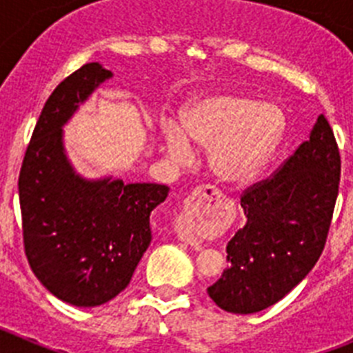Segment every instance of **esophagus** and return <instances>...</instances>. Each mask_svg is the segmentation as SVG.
Segmentation results:
<instances>
[{"mask_svg": "<svg viewBox=\"0 0 353 353\" xmlns=\"http://www.w3.org/2000/svg\"><path fill=\"white\" fill-rule=\"evenodd\" d=\"M219 198H221V192L217 191V189H214V187L210 185H205V187H198V189H194L191 198H189V201H191L192 207L205 208L207 205L215 203ZM179 239L182 240V242H185V244H191V245L198 244V236H196L194 233L187 232V230H179Z\"/></svg>", "mask_w": 353, "mask_h": 353, "instance_id": "1", "label": "esophagus"}]
</instances>
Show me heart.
Wrapping results in <instances>:
<instances>
[{
  "mask_svg": "<svg viewBox=\"0 0 353 353\" xmlns=\"http://www.w3.org/2000/svg\"><path fill=\"white\" fill-rule=\"evenodd\" d=\"M162 143L171 161L183 164L192 146L208 148V168L224 183L251 180L281 139L283 117L274 105L254 104L233 93H215L187 105L174 121L162 123Z\"/></svg>",
  "mask_w": 353,
  "mask_h": 353,
  "instance_id": "b5f03b06",
  "label": "heart"
}]
</instances>
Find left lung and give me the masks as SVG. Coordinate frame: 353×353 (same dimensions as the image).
<instances>
[{
	"mask_svg": "<svg viewBox=\"0 0 353 353\" xmlns=\"http://www.w3.org/2000/svg\"><path fill=\"white\" fill-rule=\"evenodd\" d=\"M339 173L338 143L320 114L307 141L240 198L248 221L226 245L230 267L207 290L221 310H267L310 274L325 248Z\"/></svg>",
	"mask_w": 353,
	"mask_h": 353,
	"instance_id": "8db88e82",
	"label": "left lung"
}]
</instances>
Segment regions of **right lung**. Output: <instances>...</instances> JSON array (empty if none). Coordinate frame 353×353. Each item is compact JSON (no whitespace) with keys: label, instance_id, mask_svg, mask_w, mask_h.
Masks as SVG:
<instances>
[{"label":"right lung","instance_id":"1","mask_svg":"<svg viewBox=\"0 0 353 353\" xmlns=\"http://www.w3.org/2000/svg\"><path fill=\"white\" fill-rule=\"evenodd\" d=\"M111 76L86 63L56 86L19 173L28 263L54 297L77 307L101 305L127 288L152 242L150 214L170 192L161 183L86 180L68 162L61 127Z\"/></svg>","mask_w":353,"mask_h":353}]
</instances>
